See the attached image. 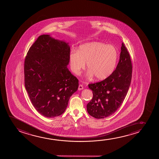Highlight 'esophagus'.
I'll return each instance as SVG.
<instances>
[{
	"instance_id": "1",
	"label": "esophagus",
	"mask_w": 159,
	"mask_h": 159,
	"mask_svg": "<svg viewBox=\"0 0 159 159\" xmlns=\"http://www.w3.org/2000/svg\"><path fill=\"white\" fill-rule=\"evenodd\" d=\"M84 89V87H83V85H79L78 89L79 90H82Z\"/></svg>"
}]
</instances>
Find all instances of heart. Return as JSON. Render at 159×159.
Here are the masks:
<instances>
[{"label": "heart", "mask_w": 159, "mask_h": 159, "mask_svg": "<svg viewBox=\"0 0 159 159\" xmlns=\"http://www.w3.org/2000/svg\"><path fill=\"white\" fill-rule=\"evenodd\" d=\"M118 59L116 48L101 42H91L81 46L78 52L72 51L70 55V68L79 75L87 62L89 76L93 75L97 80L107 78L115 70Z\"/></svg>", "instance_id": "b5f03b06"}]
</instances>
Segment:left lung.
<instances>
[{
	"instance_id": "obj_1",
	"label": "left lung",
	"mask_w": 159,
	"mask_h": 159,
	"mask_svg": "<svg viewBox=\"0 0 159 159\" xmlns=\"http://www.w3.org/2000/svg\"><path fill=\"white\" fill-rule=\"evenodd\" d=\"M132 69L130 55L124 43H122L120 61L116 69L104 80L89 84L93 95L87 105L89 115L100 119L115 112L123 102L128 91Z\"/></svg>"
}]
</instances>
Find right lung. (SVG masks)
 I'll return each mask as SVG.
<instances>
[{"mask_svg":"<svg viewBox=\"0 0 159 159\" xmlns=\"http://www.w3.org/2000/svg\"><path fill=\"white\" fill-rule=\"evenodd\" d=\"M68 43L42 35L29 48L24 61V84L31 102L46 117L61 115L79 81L68 70Z\"/></svg>","mask_w":159,"mask_h":159,"instance_id":"1","label":"right lung"}]
</instances>
